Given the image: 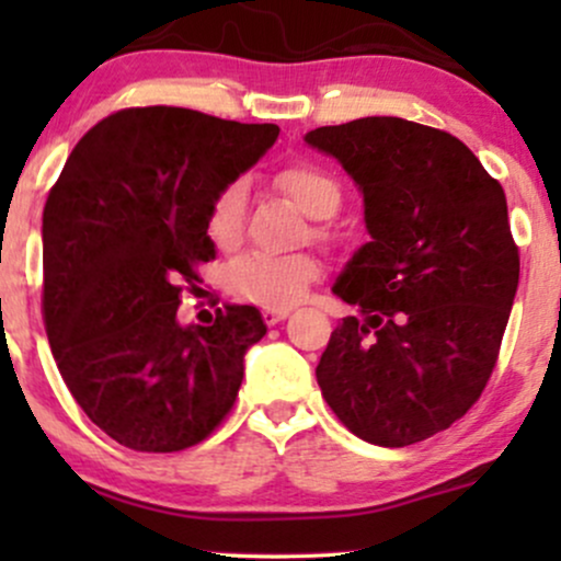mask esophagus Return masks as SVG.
I'll use <instances>...</instances> for the list:
<instances>
[{
	"mask_svg": "<svg viewBox=\"0 0 561 561\" xmlns=\"http://www.w3.org/2000/svg\"><path fill=\"white\" fill-rule=\"evenodd\" d=\"M289 317V308H263V319H266V324H279V321H285Z\"/></svg>",
	"mask_w": 561,
	"mask_h": 561,
	"instance_id": "obj_1",
	"label": "esophagus"
}]
</instances>
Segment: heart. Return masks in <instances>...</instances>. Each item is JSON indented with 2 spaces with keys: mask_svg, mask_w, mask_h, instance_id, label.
Instances as JSON below:
<instances>
[{
  "mask_svg": "<svg viewBox=\"0 0 561 561\" xmlns=\"http://www.w3.org/2000/svg\"><path fill=\"white\" fill-rule=\"evenodd\" d=\"M276 186L313 221L332 218L343 205V190L317 165H289L276 176ZM248 205V186L242 179L224 184L208 208V234L216 244H231L240 237ZM319 279V263L311 255L248 253L231 261L224 285L234 298L261 308L295 306L308 285Z\"/></svg>",
  "mask_w": 561,
  "mask_h": 561,
  "instance_id": "heart-1",
  "label": "heart"
}]
</instances>
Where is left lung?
I'll return each mask as SVG.
<instances>
[{
	"mask_svg": "<svg viewBox=\"0 0 561 561\" xmlns=\"http://www.w3.org/2000/svg\"><path fill=\"white\" fill-rule=\"evenodd\" d=\"M364 197L371 240L332 293L356 308L321 353V396L366 443L433 437L478 401L519 282L506 195L465 141L371 115L308 131Z\"/></svg>",
	"mask_w": 561,
	"mask_h": 561,
	"instance_id": "1",
	"label": "left lung"
}]
</instances>
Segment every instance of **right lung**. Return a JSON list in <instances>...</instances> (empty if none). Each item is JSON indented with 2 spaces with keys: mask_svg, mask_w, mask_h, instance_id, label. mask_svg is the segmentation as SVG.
Masks as SVG:
<instances>
[{
  "mask_svg": "<svg viewBox=\"0 0 561 561\" xmlns=\"http://www.w3.org/2000/svg\"><path fill=\"white\" fill-rule=\"evenodd\" d=\"M279 137L186 107H128L83 134L42 218L44 324L70 396L121 446L184 450L229 414L259 308L182 324V282L216 259L208 208Z\"/></svg>",
  "mask_w": 561,
  "mask_h": 561,
  "instance_id": "obj_1",
  "label": "right lung"
}]
</instances>
